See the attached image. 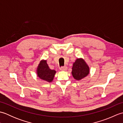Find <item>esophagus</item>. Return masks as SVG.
I'll return each mask as SVG.
<instances>
[{
  "label": "esophagus",
  "instance_id": "1",
  "mask_svg": "<svg viewBox=\"0 0 123 123\" xmlns=\"http://www.w3.org/2000/svg\"><path fill=\"white\" fill-rule=\"evenodd\" d=\"M60 70H62V71H66L67 70V67L66 66H63L60 68Z\"/></svg>",
  "mask_w": 123,
  "mask_h": 123
}]
</instances>
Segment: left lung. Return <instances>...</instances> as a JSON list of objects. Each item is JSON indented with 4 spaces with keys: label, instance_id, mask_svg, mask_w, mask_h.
Segmentation results:
<instances>
[{
    "label": "left lung",
    "instance_id": "8db88e82",
    "mask_svg": "<svg viewBox=\"0 0 123 123\" xmlns=\"http://www.w3.org/2000/svg\"><path fill=\"white\" fill-rule=\"evenodd\" d=\"M89 68L82 59H78L72 67V74L75 79L79 80L89 74Z\"/></svg>",
    "mask_w": 123,
    "mask_h": 123
}]
</instances>
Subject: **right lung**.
Masks as SVG:
<instances>
[{
  "label": "right lung",
  "instance_id": "1",
  "mask_svg": "<svg viewBox=\"0 0 123 123\" xmlns=\"http://www.w3.org/2000/svg\"><path fill=\"white\" fill-rule=\"evenodd\" d=\"M37 73L38 77L41 79L49 82L53 80L56 71L49 69L46 63V61L43 60V61H42L38 65Z\"/></svg>",
  "mask_w": 123,
  "mask_h": 123
}]
</instances>
